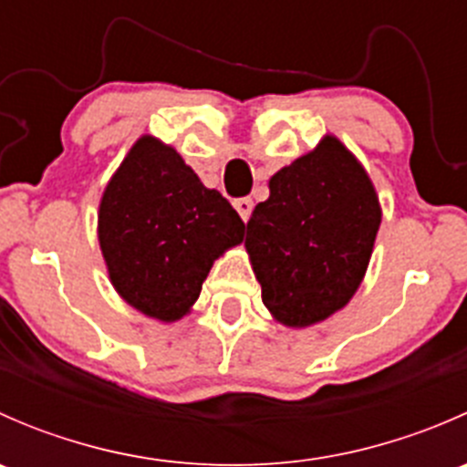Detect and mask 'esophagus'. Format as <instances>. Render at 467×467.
<instances>
[{
  "mask_svg": "<svg viewBox=\"0 0 467 467\" xmlns=\"http://www.w3.org/2000/svg\"><path fill=\"white\" fill-rule=\"evenodd\" d=\"M234 210L239 212V216H242L244 221H248V216H251V212H253V199H248V196L237 199L234 201Z\"/></svg>",
  "mask_w": 467,
  "mask_h": 467,
  "instance_id": "esophagus-1",
  "label": "esophagus"
}]
</instances>
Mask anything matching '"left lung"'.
<instances>
[{
  "instance_id": "1",
  "label": "left lung",
  "mask_w": 467,
  "mask_h": 467,
  "mask_svg": "<svg viewBox=\"0 0 467 467\" xmlns=\"http://www.w3.org/2000/svg\"><path fill=\"white\" fill-rule=\"evenodd\" d=\"M246 223L268 312L289 327L327 318L361 285L381 212L368 173L337 138L280 169Z\"/></svg>"
}]
</instances>
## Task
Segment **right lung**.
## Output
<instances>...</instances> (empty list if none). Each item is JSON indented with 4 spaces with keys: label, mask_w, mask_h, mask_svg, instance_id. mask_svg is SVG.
<instances>
[{
    "label": "right lung",
    "mask_w": 467,
    "mask_h": 467,
    "mask_svg": "<svg viewBox=\"0 0 467 467\" xmlns=\"http://www.w3.org/2000/svg\"><path fill=\"white\" fill-rule=\"evenodd\" d=\"M244 228L234 207L153 138L130 149L99 207V244L112 285L160 321L190 312L212 262L242 242Z\"/></svg>",
    "instance_id": "obj_1"
}]
</instances>
